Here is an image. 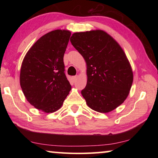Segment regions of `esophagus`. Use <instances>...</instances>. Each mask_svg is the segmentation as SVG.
Instances as JSON below:
<instances>
[{
  "mask_svg": "<svg viewBox=\"0 0 158 158\" xmlns=\"http://www.w3.org/2000/svg\"><path fill=\"white\" fill-rule=\"evenodd\" d=\"M77 79H78V76H77H77H74V77H72V79H73V81H76Z\"/></svg>",
  "mask_w": 158,
  "mask_h": 158,
  "instance_id": "34e87169",
  "label": "esophagus"
}]
</instances>
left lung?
I'll use <instances>...</instances> for the list:
<instances>
[{
  "label": "left lung",
  "instance_id": "8db88e82",
  "mask_svg": "<svg viewBox=\"0 0 158 158\" xmlns=\"http://www.w3.org/2000/svg\"><path fill=\"white\" fill-rule=\"evenodd\" d=\"M70 42L86 63L87 84L81 94L87 105L100 113L113 111L123 103L133 82L124 51L102 30L74 33Z\"/></svg>",
  "mask_w": 158,
  "mask_h": 158
}]
</instances>
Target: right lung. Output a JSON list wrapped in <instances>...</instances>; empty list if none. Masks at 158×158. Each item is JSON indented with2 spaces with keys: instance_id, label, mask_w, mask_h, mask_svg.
<instances>
[{
  "instance_id": "obj_1",
  "label": "right lung",
  "mask_w": 158,
  "mask_h": 158,
  "mask_svg": "<svg viewBox=\"0 0 158 158\" xmlns=\"http://www.w3.org/2000/svg\"><path fill=\"white\" fill-rule=\"evenodd\" d=\"M70 35V31L60 29L44 35L28 51L21 64L23 95L31 105L45 113L58 110L71 90L63 63Z\"/></svg>"
}]
</instances>
